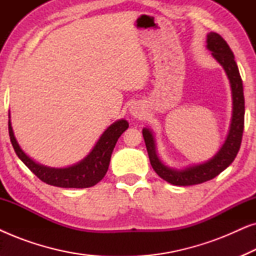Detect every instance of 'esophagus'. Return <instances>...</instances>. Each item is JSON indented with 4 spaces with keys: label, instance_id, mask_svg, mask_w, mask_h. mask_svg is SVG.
I'll use <instances>...</instances> for the list:
<instances>
[{
    "label": "esophagus",
    "instance_id": "obj_1",
    "mask_svg": "<svg viewBox=\"0 0 256 256\" xmlns=\"http://www.w3.org/2000/svg\"><path fill=\"white\" fill-rule=\"evenodd\" d=\"M129 110H130V114L134 118H142L143 114H144V110H143L142 104H140L138 102L132 104L130 108H129Z\"/></svg>",
    "mask_w": 256,
    "mask_h": 256
}]
</instances>
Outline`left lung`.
<instances>
[{"label": "left lung", "mask_w": 256, "mask_h": 256, "mask_svg": "<svg viewBox=\"0 0 256 256\" xmlns=\"http://www.w3.org/2000/svg\"><path fill=\"white\" fill-rule=\"evenodd\" d=\"M206 48L211 51L213 58L225 70L227 78L230 80V90H232V118H230V130L225 140V143L212 158L200 164H194L183 169L170 168L163 163L160 158L156 149L155 136L152 129L143 128L142 134L144 138L146 150L152 169L160 178L172 185L188 186L204 183L218 176L227 166H230L238 155L244 132V98L242 80H241L239 68L234 54L226 40L216 32L208 34Z\"/></svg>", "instance_id": "left-lung-1"}]
</instances>
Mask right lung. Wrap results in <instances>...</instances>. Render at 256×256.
<instances>
[{
  "label": "right lung",
  "mask_w": 256,
  "mask_h": 256,
  "mask_svg": "<svg viewBox=\"0 0 256 256\" xmlns=\"http://www.w3.org/2000/svg\"><path fill=\"white\" fill-rule=\"evenodd\" d=\"M8 124L10 141L18 158L44 183L66 188H85L99 183L107 172L112 152L118 138L129 127V124L124 118L115 121L102 132L93 149L82 160L70 166L51 168L37 163L20 148L14 135L10 112Z\"/></svg>",
  "instance_id": "1"
}]
</instances>
